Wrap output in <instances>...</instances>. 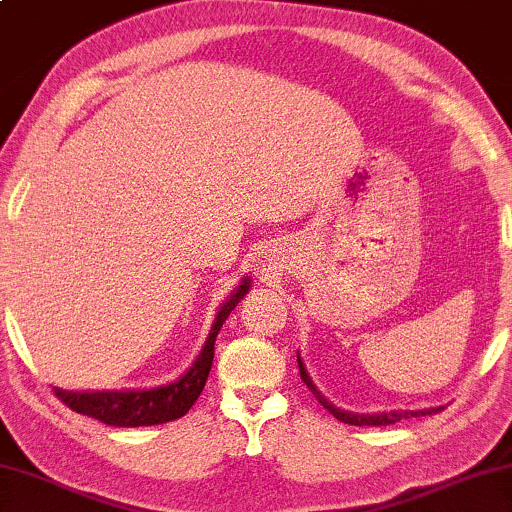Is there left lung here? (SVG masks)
I'll use <instances>...</instances> for the list:
<instances>
[{
    "mask_svg": "<svg viewBox=\"0 0 512 512\" xmlns=\"http://www.w3.org/2000/svg\"><path fill=\"white\" fill-rule=\"evenodd\" d=\"M299 372H301V379H303V384L310 388L312 391V395H315V398L319 400V404H322V407L326 409V411H331V414L338 418V421H342V423H349V425H391V423H398L400 418H409V416H425V414H437V411L441 409H427V411H391V414H352V411H345V409H338V407H333V404L324 398L322 393L317 391V386L312 384V379L308 377V372H305V368H303V361H301V356H299Z\"/></svg>",
    "mask_w": 512,
    "mask_h": 512,
    "instance_id": "left-lung-1",
    "label": "left lung"
}]
</instances>
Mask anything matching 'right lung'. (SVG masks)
I'll list each match as a JSON object with an SVG mask.
<instances>
[{"instance_id":"obj_1","label":"right lung","mask_w":512,"mask_h":512,"mask_svg":"<svg viewBox=\"0 0 512 512\" xmlns=\"http://www.w3.org/2000/svg\"><path fill=\"white\" fill-rule=\"evenodd\" d=\"M250 280H243L239 289L223 303L216 322L211 326V333L204 349L197 356L186 375L174 384L151 388V391H96V393H71L55 388L57 398L66 404L68 409L78 411L82 416H91L96 421L114 427H140V425H160L167 421H177L186 411L193 407L195 400L200 398L204 384H207L211 363H213V342L220 326L236 303L248 292Z\"/></svg>"}]
</instances>
